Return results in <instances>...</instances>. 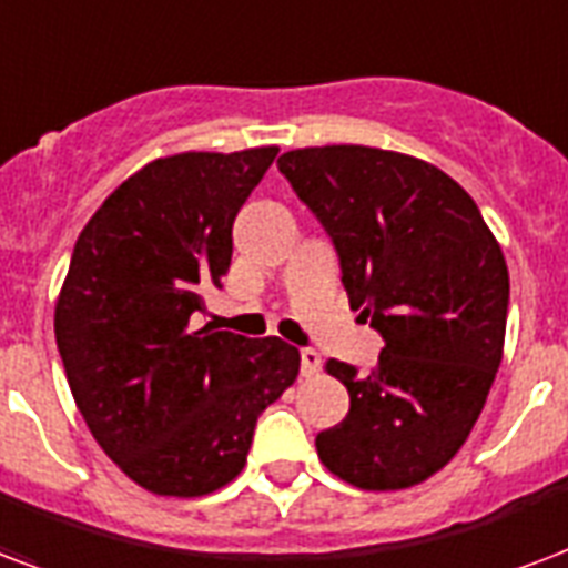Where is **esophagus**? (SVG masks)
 I'll return each mask as SVG.
<instances>
[{"instance_id":"1","label":"esophagus","mask_w":568,"mask_h":568,"mask_svg":"<svg viewBox=\"0 0 568 568\" xmlns=\"http://www.w3.org/2000/svg\"><path fill=\"white\" fill-rule=\"evenodd\" d=\"M318 369H322V354L313 352V348H303L301 352V372L306 375V378H313V375H318Z\"/></svg>"}]
</instances>
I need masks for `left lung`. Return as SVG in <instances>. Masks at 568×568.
Returning <instances> with one entry per match:
<instances>
[{
  "label": "left lung",
  "instance_id": "8db88e82",
  "mask_svg": "<svg viewBox=\"0 0 568 568\" xmlns=\"http://www.w3.org/2000/svg\"><path fill=\"white\" fill-rule=\"evenodd\" d=\"M276 166L333 237L352 310L384 336L366 375L324 366L352 408L315 438L318 458L363 491L419 486L462 449L504 361V250L474 199L426 160L322 145Z\"/></svg>",
  "mask_w": 568,
  "mask_h": 568
}]
</instances>
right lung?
I'll return each instance as SVG.
<instances>
[{
    "label": "right lung",
    "mask_w": 568,
    "mask_h": 568,
    "mask_svg": "<svg viewBox=\"0 0 568 568\" xmlns=\"http://www.w3.org/2000/svg\"><path fill=\"white\" fill-rule=\"evenodd\" d=\"M276 145L158 158L112 190L73 246L55 345L101 449L140 488L202 497L246 465L255 419L301 352L193 327L232 262V223Z\"/></svg>",
    "instance_id": "right-lung-1"
}]
</instances>
